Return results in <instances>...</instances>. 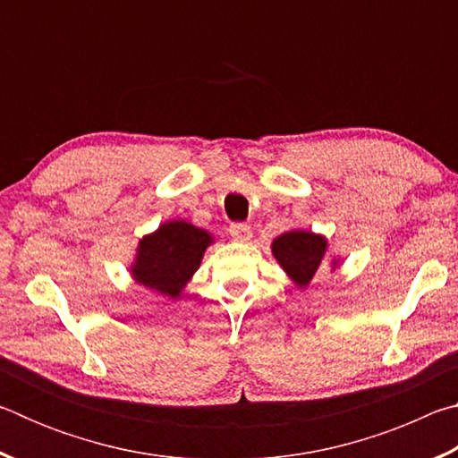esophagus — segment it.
I'll use <instances>...</instances> for the list:
<instances>
[{"label":"esophagus","mask_w":458,"mask_h":458,"mask_svg":"<svg viewBox=\"0 0 458 458\" xmlns=\"http://www.w3.org/2000/svg\"><path fill=\"white\" fill-rule=\"evenodd\" d=\"M230 236L234 238L236 242H248V240H252V230L248 224H232Z\"/></svg>","instance_id":"34e87169"}]
</instances>
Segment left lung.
<instances>
[{"mask_svg": "<svg viewBox=\"0 0 458 458\" xmlns=\"http://www.w3.org/2000/svg\"><path fill=\"white\" fill-rule=\"evenodd\" d=\"M273 257L276 259L286 276L291 278L297 289H307L311 284L317 270L323 267V262L329 261V268L335 270L341 265L339 257H329V242L323 234H317L313 230L294 228L276 236L270 244Z\"/></svg>", "mask_w": 458, "mask_h": 458, "instance_id": "left-lung-1", "label": "left lung"}]
</instances>
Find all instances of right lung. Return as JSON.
Masks as SVG:
<instances>
[{"mask_svg": "<svg viewBox=\"0 0 458 458\" xmlns=\"http://www.w3.org/2000/svg\"><path fill=\"white\" fill-rule=\"evenodd\" d=\"M210 244H214L212 232L188 220H167L139 240L129 275L145 289L180 299Z\"/></svg>", "mask_w": 458, "mask_h": 458, "instance_id": "1", "label": "right lung"}]
</instances>
